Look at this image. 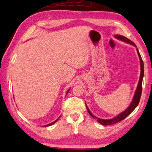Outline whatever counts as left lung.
Masks as SVG:
<instances>
[{
    "instance_id": "8db88e82",
    "label": "left lung",
    "mask_w": 152,
    "mask_h": 152,
    "mask_svg": "<svg viewBox=\"0 0 152 152\" xmlns=\"http://www.w3.org/2000/svg\"><path fill=\"white\" fill-rule=\"evenodd\" d=\"M115 37H116V38H117V39L122 40V41H123V42H127L128 43H130V44L134 45L136 47V45H135L134 43L132 42V41L129 40V39H127V37H124V36H122V35H117L116 36H115ZM137 53H138L139 57H140V59L141 74H140V80H139V84H138L137 88V90H136V92L135 93V96H134V97H133V101L132 102V103H131V104L129 105V107L127 109L125 110L124 112L120 113L119 115H117L116 117L113 118V119H112L105 120V119H99V118H97L95 116H94V115L91 113V112L90 111L88 108L87 107V106L86 105L87 110H88V112L90 114V115H91V117H93L94 119H96L97 121L99 122V123H101V124H102V125H113V124H115V123H118V122L121 121L125 119V118L127 117L129 115H130L131 113H132V112L135 109L136 107H137V106L139 104V102H140L141 96V92H142V81H143V74H144V70H143L144 65H143V61L142 60V59H141V57L140 56V52H139L138 49H137Z\"/></svg>"
}]
</instances>
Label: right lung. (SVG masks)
<instances>
[{
    "label": "right lung",
    "mask_w": 152,
    "mask_h": 152,
    "mask_svg": "<svg viewBox=\"0 0 152 152\" xmlns=\"http://www.w3.org/2000/svg\"><path fill=\"white\" fill-rule=\"evenodd\" d=\"M69 92V90H68V92H67V93H68V92ZM57 120H58V119H57ZM57 120H56V121H55L54 122H53V123H50V124H48V125H45V127H48V126H50V125H53V124H54V123L56 122V121H57Z\"/></svg>",
    "instance_id": "right-lung-1"
}]
</instances>
